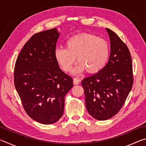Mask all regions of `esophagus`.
Masks as SVG:
<instances>
[{"mask_svg":"<svg viewBox=\"0 0 146 146\" xmlns=\"http://www.w3.org/2000/svg\"><path fill=\"white\" fill-rule=\"evenodd\" d=\"M80 79H78L77 78H73V83H74V84H75V85L78 84L80 83Z\"/></svg>","mask_w":146,"mask_h":146,"instance_id":"obj_1","label":"esophagus"}]
</instances>
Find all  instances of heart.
Here are the masks:
<instances>
[{"label":"heart","instance_id":"heart-1","mask_svg":"<svg viewBox=\"0 0 146 146\" xmlns=\"http://www.w3.org/2000/svg\"><path fill=\"white\" fill-rule=\"evenodd\" d=\"M66 48L55 49L56 61L66 72L72 69L76 57L79 62L73 70L75 74L86 70L97 73L106 66L110 55V46L106 39L91 34L71 36L66 42Z\"/></svg>","mask_w":146,"mask_h":146}]
</instances>
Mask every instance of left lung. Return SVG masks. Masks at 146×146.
Here are the masks:
<instances>
[{
  "label": "left lung",
  "instance_id": "left-lung-1",
  "mask_svg": "<svg viewBox=\"0 0 146 146\" xmlns=\"http://www.w3.org/2000/svg\"><path fill=\"white\" fill-rule=\"evenodd\" d=\"M106 29L111 40L108 62L100 71L81 82L88 111L98 120H108L119 112L133 84L129 49L114 31Z\"/></svg>",
  "mask_w": 146,
  "mask_h": 146
}]
</instances>
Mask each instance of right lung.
Returning <instances> with one entry per match:
<instances>
[{
    "instance_id": "right-lung-1",
    "label": "right lung",
    "mask_w": 146,
    "mask_h": 146,
    "mask_svg": "<svg viewBox=\"0 0 146 146\" xmlns=\"http://www.w3.org/2000/svg\"><path fill=\"white\" fill-rule=\"evenodd\" d=\"M55 28L34 34L24 44L14 68V84L26 113L42 124L62 116L65 96L73 80L59 68L55 56Z\"/></svg>"
}]
</instances>
